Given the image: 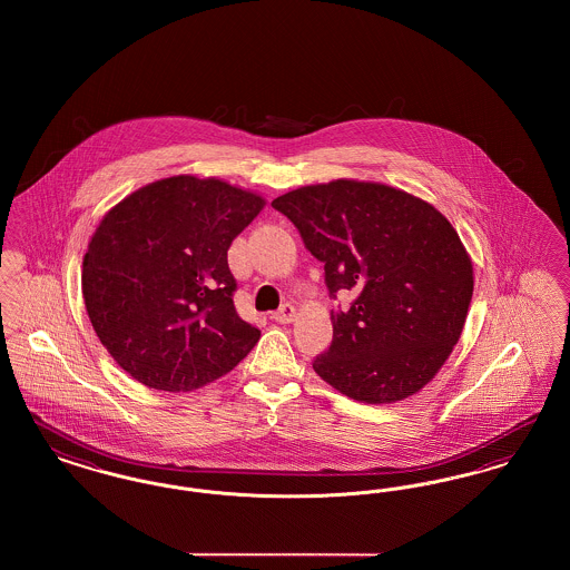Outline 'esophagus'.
<instances>
[{
  "instance_id": "34e87169",
  "label": "esophagus",
  "mask_w": 570,
  "mask_h": 570,
  "mask_svg": "<svg viewBox=\"0 0 570 570\" xmlns=\"http://www.w3.org/2000/svg\"><path fill=\"white\" fill-rule=\"evenodd\" d=\"M295 314H297L295 305L293 303H284V305H279L277 312H273L272 318L275 323H279V325H288L295 318Z\"/></svg>"
}]
</instances>
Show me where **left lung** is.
I'll use <instances>...</instances> for the list:
<instances>
[{
	"label": "left lung",
	"mask_w": 570,
	"mask_h": 570,
	"mask_svg": "<svg viewBox=\"0 0 570 570\" xmlns=\"http://www.w3.org/2000/svg\"><path fill=\"white\" fill-rule=\"evenodd\" d=\"M325 265L333 340L314 372L365 404H393L434 379L460 340L472 298V263L451 222L406 191L337 179L277 196Z\"/></svg>",
	"instance_id": "1"
}]
</instances>
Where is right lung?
I'll return each mask as SVG.
<instances>
[{
  "label": "right lung",
  "instance_id": "1",
  "mask_svg": "<svg viewBox=\"0 0 570 570\" xmlns=\"http://www.w3.org/2000/svg\"><path fill=\"white\" fill-rule=\"evenodd\" d=\"M265 200L191 175L149 184L96 228L82 298L96 335L132 379L191 391L230 372L261 331L237 314L228 247Z\"/></svg>",
  "mask_w": 570,
  "mask_h": 570
}]
</instances>
